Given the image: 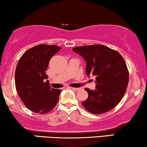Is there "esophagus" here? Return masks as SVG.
<instances>
[{
    "mask_svg": "<svg viewBox=\"0 0 147 147\" xmlns=\"http://www.w3.org/2000/svg\"><path fill=\"white\" fill-rule=\"evenodd\" d=\"M72 88L74 90H76V91H78L80 90V88Z\"/></svg>",
    "mask_w": 147,
    "mask_h": 147,
    "instance_id": "esophagus-1",
    "label": "esophagus"
}]
</instances>
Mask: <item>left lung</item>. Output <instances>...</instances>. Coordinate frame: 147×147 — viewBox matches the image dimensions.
Masks as SVG:
<instances>
[{"label": "left lung", "mask_w": 147, "mask_h": 147, "mask_svg": "<svg viewBox=\"0 0 147 147\" xmlns=\"http://www.w3.org/2000/svg\"><path fill=\"white\" fill-rule=\"evenodd\" d=\"M86 61V75L96 77V89L86 88L88 97L82 102L92 114L105 113L114 109L125 94L129 72L122 55L103 45H89L73 48Z\"/></svg>", "instance_id": "left-lung-1"}]
</instances>
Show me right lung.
<instances>
[{"instance_id": "1", "label": "right lung", "mask_w": 147, "mask_h": 147, "mask_svg": "<svg viewBox=\"0 0 147 147\" xmlns=\"http://www.w3.org/2000/svg\"><path fill=\"white\" fill-rule=\"evenodd\" d=\"M61 48L39 44L30 48L18 60L15 70V86L20 98L28 109L45 114L58 103L59 89L50 87L45 71L52 56Z\"/></svg>"}]
</instances>
